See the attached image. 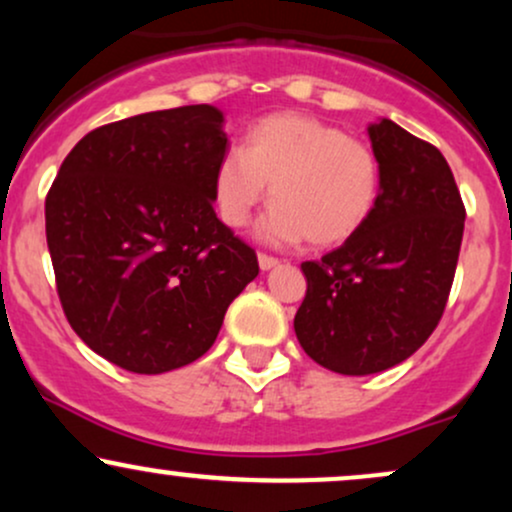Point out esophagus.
<instances>
[{
    "label": "esophagus",
    "instance_id": "1",
    "mask_svg": "<svg viewBox=\"0 0 512 512\" xmlns=\"http://www.w3.org/2000/svg\"><path fill=\"white\" fill-rule=\"evenodd\" d=\"M257 262H260L262 272H269V269H274L276 264H279V260H276V257L264 255V252H260V255H257Z\"/></svg>",
    "mask_w": 512,
    "mask_h": 512
}]
</instances>
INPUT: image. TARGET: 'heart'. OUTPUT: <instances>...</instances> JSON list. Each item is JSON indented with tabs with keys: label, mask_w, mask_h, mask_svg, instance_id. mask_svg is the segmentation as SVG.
Wrapping results in <instances>:
<instances>
[{
	"label": "heart",
	"mask_w": 512,
	"mask_h": 512,
	"mask_svg": "<svg viewBox=\"0 0 512 512\" xmlns=\"http://www.w3.org/2000/svg\"><path fill=\"white\" fill-rule=\"evenodd\" d=\"M272 209L260 223L269 243L310 240L334 248L370 221L380 197V161L366 142L305 113H274L245 132L243 154L228 151L211 178L221 221L248 226L267 197Z\"/></svg>",
	"instance_id": "b5f03b06"
}]
</instances>
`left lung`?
Returning a JSON list of instances; mask_svg holds the SVG:
<instances>
[{
    "label": "left lung",
    "instance_id": "8db88e82",
    "mask_svg": "<svg viewBox=\"0 0 512 512\" xmlns=\"http://www.w3.org/2000/svg\"><path fill=\"white\" fill-rule=\"evenodd\" d=\"M368 137L380 161L378 207L342 248L301 264L308 291L293 320L305 354L342 375L397 366L431 337L464 231L460 190L436 146L385 117Z\"/></svg>",
    "mask_w": 512,
    "mask_h": 512
}]
</instances>
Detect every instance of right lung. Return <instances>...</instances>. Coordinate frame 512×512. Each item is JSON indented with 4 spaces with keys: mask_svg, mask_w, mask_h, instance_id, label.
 I'll list each match as a JSON object with an SVG mask.
<instances>
[{
    "mask_svg": "<svg viewBox=\"0 0 512 512\" xmlns=\"http://www.w3.org/2000/svg\"><path fill=\"white\" fill-rule=\"evenodd\" d=\"M223 113L182 105L110 122L69 151L45 199V236L72 330L129 373L211 349L228 305L260 274L216 219Z\"/></svg>",
    "mask_w": 512,
    "mask_h": 512,
    "instance_id": "add662e5",
    "label": "right lung"
}]
</instances>
